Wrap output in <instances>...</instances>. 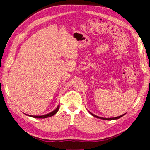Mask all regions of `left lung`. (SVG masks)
<instances>
[{
    "instance_id": "1",
    "label": "left lung",
    "mask_w": 150,
    "mask_h": 150,
    "mask_svg": "<svg viewBox=\"0 0 150 150\" xmlns=\"http://www.w3.org/2000/svg\"><path fill=\"white\" fill-rule=\"evenodd\" d=\"M88 112H89L91 115L93 116L94 117H96V118H100V119H103V120H116V119L120 118H121V117H122V116H123L124 115H125V114H124V115H120V116H117V117H115V118H102V117H99V116H96L95 115H94V114L91 113V112H89V111H88Z\"/></svg>"
}]
</instances>
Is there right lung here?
Listing matches in <instances>:
<instances>
[{"mask_svg": "<svg viewBox=\"0 0 150 150\" xmlns=\"http://www.w3.org/2000/svg\"><path fill=\"white\" fill-rule=\"evenodd\" d=\"M59 105L57 106V107L55 109L54 111L51 112L47 114V115H42V116H33V115H26V114H25V115H26L27 116H31L32 118H48V117H50V116H54V115H55L57 112V111L59 110Z\"/></svg>", "mask_w": 150, "mask_h": 150, "instance_id": "1", "label": "right lung"}]
</instances>
